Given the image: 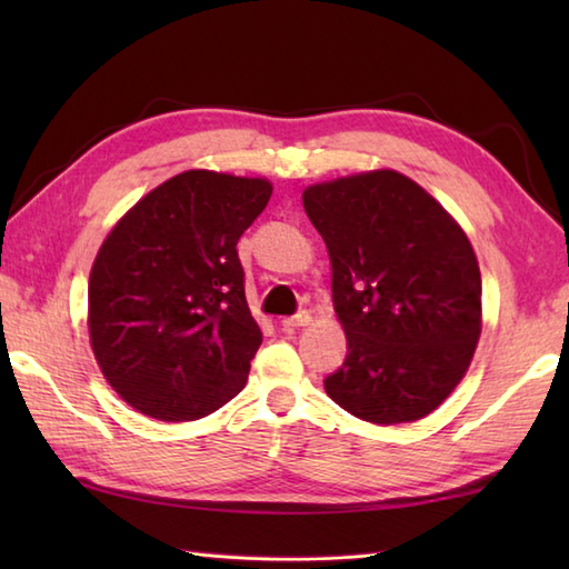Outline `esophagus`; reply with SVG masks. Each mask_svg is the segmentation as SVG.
I'll use <instances>...</instances> for the list:
<instances>
[{"label": "esophagus", "mask_w": 569, "mask_h": 569, "mask_svg": "<svg viewBox=\"0 0 569 569\" xmlns=\"http://www.w3.org/2000/svg\"><path fill=\"white\" fill-rule=\"evenodd\" d=\"M310 322H312L310 312H298V316H293V318H286L281 325H283L286 332H296L300 328H306V325H310Z\"/></svg>", "instance_id": "obj_1"}]
</instances>
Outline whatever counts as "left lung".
Listing matches in <instances>:
<instances>
[{
  "instance_id": "1",
  "label": "left lung",
  "mask_w": 569,
  "mask_h": 569,
  "mask_svg": "<svg viewBox=\"0 0 569 569\" xmlns=\"http://www.w3.org/2000/svg\"><path fill=\"white\" fill-rule=\"evenodd\" d=\"M332 263L347 359L325 391L377 426L432 413L481 335V273L465 229L416 180L379 168L303 190Z\"/></svg>"
}]
</instances>
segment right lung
I'll return each mask as SVG.
<instances>
[{
  "label": "right lung",
  "instance_id": "obj_1",
  "mask_svg": "<svg viewBox=\"0 0 569 569\" xmlns=\"http://www.w3.org/2000/svg\"><path fill=\"white\" fill-rule=\"evenodd\" d=\"M271 192L266 178L192 168L147 192L104 237L88 283L90 347L139 413L198 420L244 389L261 328L237 241Z\"/></svg>",
  "mask_w": 569,
  "mask_h": 569
}]
</instances>
